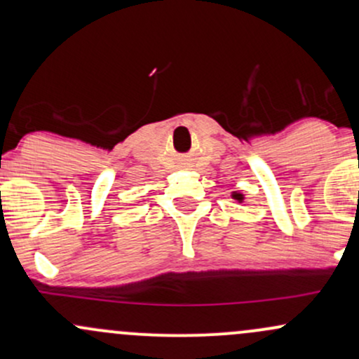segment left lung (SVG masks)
<instances>
[{"instance_id":"obj_1","label":"left lung","mask_w":359,"mask_h":359,"mask_svg":"<svg viewBox=\"0 0 359 359\" xmlns=\"http://www.w3.org/2000/svg\"><path fill=\"white\" fill-rule=\"evenodd\" d=\"M233 199H236L238 203H243V199H245V197H243L241 192H233Z\"/></svg>"}]
</instances>
